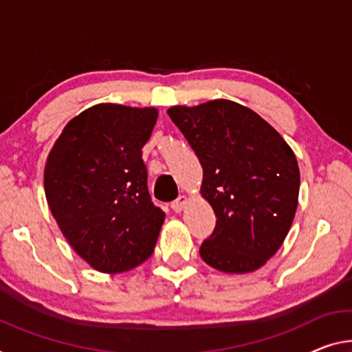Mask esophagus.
<instances>
[{"mask_svg":"<svg viewBox=\"0 0 352 352\" xmlns=\"http://www.w3.org/2000/svg\"><path fill=\"white\" fill-rule=\"evenodd\" d=\"M186 203H187V197L186 195H179L175 201L171 203V209L175 210V212H181V210L186 208Z\"/></svg>","mask_w":352,"mask_h":352,"instance_id":"1","label":"esophagus"}]
</instances>
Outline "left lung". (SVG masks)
<instances>
[{
    "mask_svg": "<svg viewBox=\"0 0 352 352\" xmlns=\"http://www.w3.org/2000/svg\"><path fill=\"white\" fill-rule=\"evenodd\" d=\"M168 116L203 166L201 195L217 217L199 247L203 261L228 274L264 266L282 247L297 209L300 175L293 149L261 116L231 100L176 105Z\"/></svg>",
    "mask_w": 352,
    "mask_h": 352,
    "instance_id": "1",
    "label": "left lung"
}]
</instances>
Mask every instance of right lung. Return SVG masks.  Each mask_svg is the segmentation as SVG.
Segmentation results:
<instances>
[{
  "instance_id": "right-lung-1",
  "label": "right lung",
  "mask_w": 352,
  "mask_h": 352,
  "mask_svg": "<svg viewBox=\"0 0 352 352\" xmlns=\"http://www.w3.org/2000/svg\"><path fill=\"white\" fill-rule=\"evenodd\" d=\"M157 115L94 105L64 127L48 154V206L70 247L99 272H126L154 252L165 212L151 199L142 148Z\"/></svg>"
}]
</instances>
